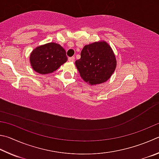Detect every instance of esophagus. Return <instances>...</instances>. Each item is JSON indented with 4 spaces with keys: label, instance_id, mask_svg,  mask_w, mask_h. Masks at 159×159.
I'll return each mask as SVG.
<instances>
[{
    "label": "esophagus",
    "instance_id": "esophagus-1",
    "mask_svg": "<svg viewBox=\"0 0 159 159\" xmlns=\"http://www.w3.org/2000/svg\"><path fill=\"white\" fill-rule=\"evenodd\" d=\"M68 61H70V62H73V61H75V57H69L68 58Z\"/></svg>",
    "mask_w": 159,
    "mask_h": 159
}]
</instances>
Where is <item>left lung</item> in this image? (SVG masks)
I'll list each match as a JSON object with an SVG mask.
<instances>
[{"instance_id":"obj_1","label":"left lung","mask_w":159,"mask_h":159,"mask_svg":"<svg viewBox=\"0 0 159 159\" xmlns=\"http://www.w3.org/2000/svg\"><path fill=\"white\" fill-rule=\"evenodd\" d=\"M116 57L111 47L104 41L85 45L81 58L75 61L80 76L91 85L106 82L115 72Z\"/></svg>"}]
</instances>
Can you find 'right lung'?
<instances>
[{"mask_svg": "<svg viewBox=\"0 0 159 159\" xmlns=\"http://www.w3.org/2000/svg\"><path fill=\"white\" fill-rule=\"evenodd\" d=\"M67 60L66 50L60 44L54 43L38 47L30 56L33 69L43 75L57 70Z\"/></svg>", "mask_w": 159, "mask_h": 159, "instance_id": "1", "label": "right lung"}]
</instances>
